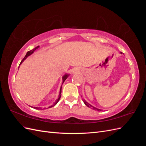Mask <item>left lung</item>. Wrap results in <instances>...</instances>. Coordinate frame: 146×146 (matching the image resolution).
Here are the masks:
<instances>
[{
    "label": "left lung",
    "mask_w": 146,
    "mask_h": 146,
    "mask_svg": "<svg viewBox=\"0 0 146 146\" xmlns=\"http://www.w3.org/2000/svg\"><path fill=\"white\" fill-rule=\"evenodd\" d=\"M83 102H84V103H85V104L87 106V107H90V108H91L92 109H93V110H97V111H101V110L98 109V108H97L93 107V106H92V105H90V104H88V102H86L85 100H83Z\"/></svg>",
    "instance_id": "left-lung-1"
}]
</instances>
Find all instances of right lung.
Listing matches in <instances>:
<instances>
[{
  "instance_id": "right-lung-1",
  "label": "right lung",
  "mask_w": 146,
  "mask_h": 146,
  "mask_svg": "<svg viewBox=\"0 0 146 146\" xmlns=\"http://www.w3.org/2000/svg\"><path fill=\"white\" fill-rule=\"evenodd\" d=\"M39 47V46H37V47H36L35 48H34L33 50H30V51H28L27 52V54L25 55V57L24 58H23V60H22V61L21 62V63L20 64H21L22 63H23V61H24L26 58H27V56H30L31 54H32L34 52V51H35L36 50L37 48ZM68 77V74H65L64 76L63 77V83L66 80V79H67V78ZM61 88H60V95H59V98L57 99L56 100V102H55V103L54 104V105H51V106H50L49 107H48V108H51V107H54V106L58 103V102L59 101V100H60V98H61ZM34 108L35 109H38V110H41V108H40V107H34ZM44 109H45V108H44Z\"/></svg>"
}]
</instances>
